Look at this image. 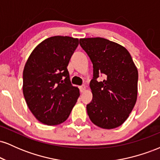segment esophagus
I'll list each match as a JSON object with an SVG mask.
<instances>
[{"label":"esophagus","mask_w":160,"mask_h":160,"mask_svg":"<svg viewBox=\"0 0 160 160\" xmlns=\"http://www.w3.org/2000/svg\"><path fill=\"white\" fill-rule=\"evenodd\" d=\"M79 89H80V92H83L86 90V86H84V85L80 86V87H79Z\"/></svg>","instance_id":"esophagus-1"}]
</instances>
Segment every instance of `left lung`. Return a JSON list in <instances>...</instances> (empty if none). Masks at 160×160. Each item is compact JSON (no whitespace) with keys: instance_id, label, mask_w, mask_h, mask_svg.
<instances>
[{"instance_id":"left-lung-1","label":"left lung","mask_w":160,"mask_h":160,"mask_svg":"<svg viewBox=\"0 0 160 160\" xmlns=\"http://www.w3.org/2000/svg\"><path fill=\"white\" fill-rule=\"evenodd\" d=\"M80 45L93 65L92 99L86 105L89 119L102 128L118 127L137 100L138 73L131 55L125 47L102 38H82ZM102 75L104 80L98 82Z\"/></svg>"}]
</instances>
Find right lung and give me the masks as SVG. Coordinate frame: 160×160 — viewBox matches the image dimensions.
I'll return each mask as SVG.
<instances>
[{
	"mask_svg": "<svg viewBox=\"0 0 160 160\" xmlns=\"http://www.w3.org/2000/svg\"><path fill=\"white\" fill-rule=\"evenodd\" d=\"M79 40L54 36L37 46L23 71V95L28 107L42 123L65 122L76 104L80 90L71 84L67 67Z\"/></svg>",
	"mask_w": 160,
	"mask_h": 160,
	"instance_id": "right-lung-1",
	"label": "right lung"
}]
</instances>
